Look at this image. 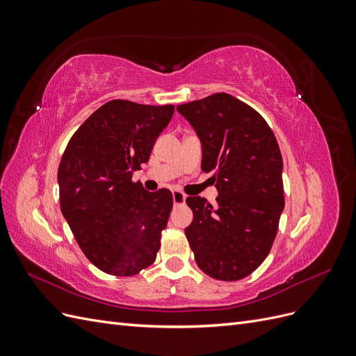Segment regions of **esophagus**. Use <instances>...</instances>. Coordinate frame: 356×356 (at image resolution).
I'll use <instances>...</instances> for the list:
<instances>
[{
	"mask_svg": "<svg viewBox=\"0 0 356 356\" xmlns=\"http://www.w3.org/2000/svg\"><path fill=\"white\" fill-rule=\"evenodd\" d=\"M172 199H174L175 204H182V203L186 202L187 196L182 191H179V190H174V191H172Z\"/></svg>",
	"mask_w": 356,
	"mask_h": 356,
	"instance_id": "1",
	"label": "esophagus"
}]
</instances>
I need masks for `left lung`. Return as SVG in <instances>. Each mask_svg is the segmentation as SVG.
Returning a JSON list of instances; mask_svg holds the SVG:
<instances>
[{
    "instance_id": "left-lung-1",
    "label": "left lung",
    "mask_w": 356,
    "mask_h": 356,
    "mask_svg": "<svg viewBox=\"0 0 356 356\" xmlns=\"http://www.w3.org/2000/svg\"><path fill=\"white\" fill-rule=\"evenodd\" d=\"M202 143V170L213 172L217 207L188 196L187 241L203 273L218 281L251 275L272 250L285 207L282 156L270 126L229 93L178 105Z\"/></svg>"
}]
</instances>
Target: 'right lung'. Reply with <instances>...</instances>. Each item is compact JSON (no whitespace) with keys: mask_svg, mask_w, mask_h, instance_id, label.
Masks as SVG:
<instances>
[{"mask_svg":"<svg viewBox=\"0 0 356 356\" xmlns=\"http://www.w3.org/2000/svg\"><path fill=\"white\" fill-rule=\"evenodd\" d=\"M174 111V105L110 101L63 152L60 211L84 255L105 273L134 276L156 260L174 199L168 188L147 191L132 174L148 161Z\"/></svg>","mask_w":356,"mask_h":356,"instance_id":"right-lung-1","label":"right lung"}]
</instances>
